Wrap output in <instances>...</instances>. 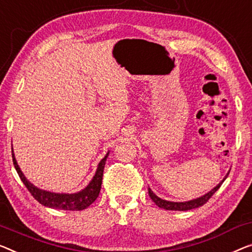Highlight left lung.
Segmentation results:
<instances>
[{"instance_id":"1","label":"left lung","mask_w":252,"mask_h":252,"mask_svg":"<svg viewBox=\"0 0 252 252\" xmlns=\"http://www.w3.org/2000/svg\"><path fill=\"white\" fill-rule=\"evenodd\" d=\"M224 180L220 183L219 186L214 188L212 191H209L208 193H206L205 196L194 199V200L187 201V202H172V201L163 200V199H160V198L157 197L156 194L154 193L150 189H148V193H149V197L152 198V200L155 202V204L158 206V207H160V208H164V209H166V210H190V209L198 208V207H200V206L205 205L206 202H207L209 199L212 198L213 194L215 193L216 191L220 189V187L222 186V183L224 182Z\"/></svg>"}]
</instances>
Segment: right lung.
<instances>
[{"mask_svg": "<svg viewBox=\"0 0 252 252\" xmlns=\"http://www.w3.org/2000/svg\"><path fill=\"white\" fill-rule=\"evenodd\" d=\"M108 154L106 156L100 160L98 164V168L95 176H94L92 182L89 183L87 188H85L84 190L80 191L78 193H53L48 192V191L40 190L35 186H32L27 179L25 178V175L22 174L20 171V167L17 164V160L14 158L13 155V149H12V160L13 165L16 167V170L19 174V178L21 179V181L24 182V185L27 188L28 191L32 193V196L36 199L39 204H42L46 207L55 208V209H63V210H82L87 208L88 206L93 204L98 197L100 188H102V181H103V173H104V167L105 163H106Z\"/></svg>", "mask_w": 252, "mask_h": 252, "instance_id": "1", "label": "right lung"}]
</instances>
